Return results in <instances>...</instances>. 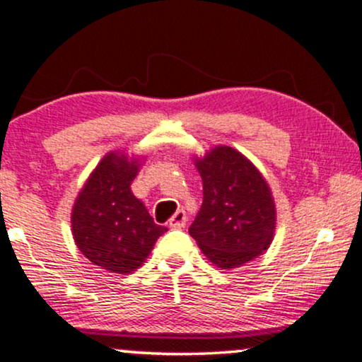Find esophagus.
<instances>
[{
	"instance_id": "obj_1",
	"label": "esophagus",
	"mask_w": 362,
	"mask_h": 362,
	"mask_svg": "<svg viewBox=\"0 0 362 362\" xmlns=\"http://www.w3.org/2000/svg\"><path fill=\"white\" fill-rule=\"evenodd\" d=\"M185 223H187V213H185L184 209H178L168 221V225L172 226V228H184Z\"/></svg>"
}]
</instances>
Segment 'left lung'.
I'll use <instances>...</instances> for the list:
<instances>
[{"label":"left lung","instance_id":"obj_1","mask_svg":"<svg viewBox=\"0 0 362 362\" xmlns=\"http://www.w3.org/2000/svg\"><path fill=\"white\" fill-rule=\"evenodd\" d=\"M202 206L189 233L218 268H237L263 254L275 233L272 190L244 154L218 146L196 163Z\"/></svg>","mask_w":362,"mask_h":362}]
</instances>
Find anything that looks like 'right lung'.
<instances>
[{"instance_id":"right-lung-1","label":"right lung","mask_w":362,"mask_h":362,"mask_svg":"<svg viewBox=\"0 0 362 362\" xmlns=\"http://www.w3.org/2000/svg\"><path fill=\"white\" fill-rule=\"evenodd\" d=\"M139 163L110 153L90 173L71 211L75 244L90 263L111 273L134 272L146 261L165 226L154 223L130 190Z\"/></svg>"}]
</instances>
